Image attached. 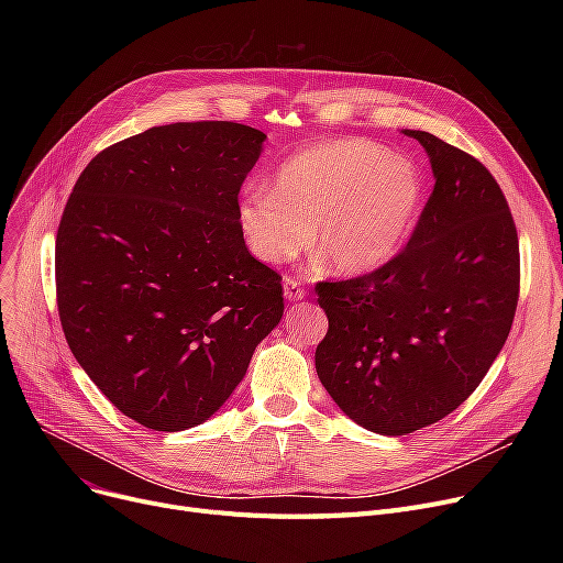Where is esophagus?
<instances>
[{"instance_id": "esophagus-1", "label": "esophagus", "mask_w": 563, "mask_h": 563, "mask_svg": "<svg viewBox=\"0 0 563 563\" xmlns=\"http://www.w3.org/2000/svg\"><path fill=\"white\" fill-rule=\"evenodd\" d=\"M283 291H285L287 301H301L306 297V289L301 287V283L297 278H289V276L283 280Z\"/></svg>"}]
</instances>
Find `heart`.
<instances>
[{
    "mask_svg": "<svg viewBox=\"0 0 563 563\" xmlns=\"http://www.w3.org/2000/svg\"><path fill=\"white\" fill-rule=\"evenodd\" d=\"M420 170L363 139L303 147L276 173L272 189L253 187L240 202L251 253L266 264L297 257L310 236L340 274L386 264L422 202Z\"/></svg>",
    "mask_w": 563,
    "mask_h": 563,
    "instance_id": "b5f03b06",
    "label": "heart"
}]
</instances>
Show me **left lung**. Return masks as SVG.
Masks as SVG:
<instances>
[{"label":"left lung","instance_id":"left-lung-1","mask_svg":"<svg viewBox=\"0 0 563 563\" xmlns=\"http://www.w3.org/2000/svg\"><path fill=\"white\" fill-rule=\"evenodd\" d=\"M404 134L422 143L435 180L408 244L372 274L314 287L329 317L317 376L380 435L429 427L477 390L520 291L518 232L495 177L429 132Z\"/></svg>","mask_w":563,"mask_h":563}]
</instances>
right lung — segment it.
Returning a JSON list of instances; mask_svg holds the SVG:
<instances>
[{"mask_svg":"<svg viewBox=\"0 0 563 563\" xmlns=\"http://www.w3.org/2000/svg\"><path fill=\"white\" fill-rule=\"evenodd\" d=\"M264 139L228 121L151 128L88 162L66 202L54 266L68 346L147 429L212 418L283 317L236 200Z\"/></svg>","mask_w":563,"mask_h":563,"instance_id":"1","label":"right lung"}]
</instances>
